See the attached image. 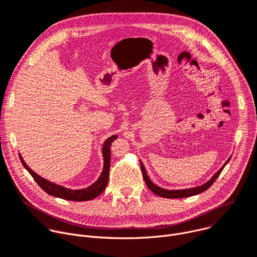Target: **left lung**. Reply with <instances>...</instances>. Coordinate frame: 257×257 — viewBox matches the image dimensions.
<instances>
[{"label": "left lung", "mask_w": 257, "mask_h": 257, "mask_svg": "<svg viewBox=\"0 0 257 257\" xmlns=\"http://www.w3.org/2000/svg\"><path fill=\"white\" fill-rule=\"evenodd\" d=\"M231 157L227 159L224 164L219 168L218 172H216L212 178L207 181L205 184L201 185V186H198V187H195V188H190V189H182V190H166V189H163V188H160L158 187L157 185H155L148 177L147 173H146V169L144 167V164L142 161H140V164H141V169H142V174H143V178H144V181L147 185V187L156 195L160 196V197H164V198H185V197H191V196H194V195H197V194H200L204 191H206L213 183L214 181L218 178V176L220 175V173L222 172L223 167L227 164V162L230 161Z\"/></svg>", "instance_id": "8db88e82"}]
</instances>
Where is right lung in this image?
Masks as SVG:
<instances>
[{
	"mask_svg": "<svg viewBox=\"0 0 257 257\" xmlns=\"http://www.w3.org/2000/svg\"><path fill=\"white\" fill-rule=\"evenodd\" d=\"M117 139V136H112L109 137L102 147V154H103V159H104V165H103V170L99 177V179L89 186L88 188L84 189H79V190H71L67 189L63 186L54 184L38 174H36L34 170H32L31 167H28V165L24 162L22 156L19 154V158L21 160L22 165L25 167L28 173L32 175L34 180L38 183V185L49 195L58 197L61 199H65V200H70V201H88L92 200V199L96 198L99 196L106 188L108 184V179H109V169H110V158H111V153H110V146L112 144V142Z\"/></svg>",
	"mask_w": 257,
	"mask_h": 257,
	"instance_id": "obj_1",
	"label": "right lung"
}]
</instances>
